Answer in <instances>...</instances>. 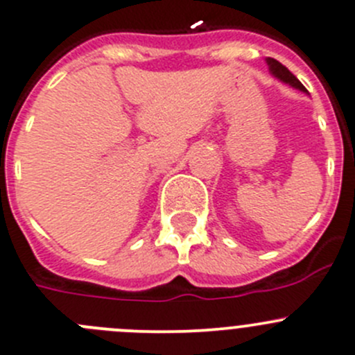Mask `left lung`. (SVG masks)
<instances>
[{
    "instance_id": "left-lung-1",
    "label": "left lung",
    "mask_w": 355,
    "mask_h": 355,
    "mask_svg": "<svg viewBox=\"0 0 355 355\" xmlns=\"http://www.w3.org/2000/svg\"><path fill=\"white\" fill-rule=\"evenodd\" d=\"M266 61H268V66H270V71L273 73L275 77H277V78H280V80H282V82H286V84L293 85V87L300 89V91L306 92V89H304V85L301 84V82L297 80L296 77H294L293 73H291L289 69H287L286 66L282 64V62H278L277 59H273V58H268Z\"/></svg>"
}]
</instances>
